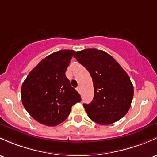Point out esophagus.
Returning a JSON list of instances; mask_svg holds the SVG:
<instances>
[{
  "label": "esophagus",
  "mask_w": 157,
  "mask_h": 157,
  "mask_svg": "<svg viewBox=\"0 0 157 157\" xmlns=\"http://www.w3.org/2000/svg\"><path fill=\"white\" fill-rule=\"evenodd\" d=\"M77 92H80V87H77Z\"/></svg>",
  "instance_id": "34e87169"
}]
</instances>
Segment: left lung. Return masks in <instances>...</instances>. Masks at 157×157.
Masks as SVG:
<instances>
[{
	"mask_svg": "<svg viewBox=\"0 0 157 157\" xmlns=\"http://www.w3.org/2000/svg\"><path fill=\"white\" fill-rule=\"evenodd\" d=\"M74 57L90 73L94 95L83 104L93 121L107 125L123 118L131 106L133 86L129 76L109 53L95 48L77 51Z\"/></svg>",
	"mask_w": 157,
	"mask_h": 157,
	"instance_id": "8db88e82",
	"label": "left lung"
}]
</instances>
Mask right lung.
Returning a JSON list of instances; mask_svg holds the SVG:
<instances>
[{
    "label": "right lung",
    "mask_w": 157,
    "mask_h": 157,
    "mask_svg": "<svg viewBox=\"0 0 157 157\" xmlns=\"http://www.w3.org/2000/svg\"><path fill=\"white\" fill-rule=\"evenodd\" d=\"M75 51L61 50L44 58L27 75L21 86V101L33 118L46 126L59 124L73 105L81 101L71 86L65 71Z\"/></svg>",
    "instance_id": "obj_1"
}]
</instances>
